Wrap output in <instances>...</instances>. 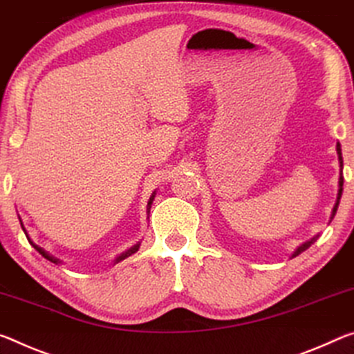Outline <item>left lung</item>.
<instances>
[{"instance_id":"8db88e82","label":"left lung","mask_w":354,"mask_h":354,"mask_svg":"<svg viewBox=\"0 0 354 354\" xmlns=\"http://www.w3.org/2000/svg\"><path fill=\"white\" fill-rule=\"evenodd\" d=\"M335 149H337V155H339V163H340V178H339V193H337V202H335V205H334V208H333V215H331V219L334 218V215H335V212H337V207H339V202H340V198H342V187H344V177H342V167H344V160H342V149H340V144L337 142V146H335ZM317 239H318V235H315L314 239H310L309 241H306V243H303V245H301L297 251L293 252V256L292 257H297V256H299L301 252L303 251H306V249H308L310 245H314V243L317 241Z\"/></svg>"}]
</instances>
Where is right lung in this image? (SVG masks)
Instances as JSON below:
<instances>
[{"label": "right lung", "instance_id": "obj_1", "mask_svg": "<svg viewBox=\"0 0 354 354\" xmlns=\"http://www.w3.org/2000/svg\"><path fill=\"white\" fill-rule=\"evenodd\" d=\"M153 198H155V193L152 194V196H150V199H149V204H147V207L150 208V205H152V202H153ZM149 208H147V210H149ZM150 212V210H149ZM20 224H21V229H23V232H25V235H26V239H28V241H30L31 243V245L34 246V249H36V251H39V254H42V256L46 259V260H50V262H53V263H61V260L59 259H56V257H53V256H51V254H48V252H46L45 251V249H42V248H40V246H37L36 245V243H34V241H31V239H30V235H28V232H26V229H25V225H23V223H21V219H20ZM138 249H139V243H138V245H135V246H133V248H130L129 249V251H125L124 254H120V256L118 257V259H115L114 260V263H118V262H120V260H124L125 257H129V256H131V254H135L136 251H138Z\"/></svg>", "mask_w": 354, "mask_h": 354}]
</instances>
